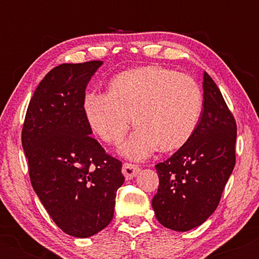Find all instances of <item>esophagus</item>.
<instances>
[{
	"mask_svg": "<svg viewBox=\"0 0 259 259\" xmlns=\"http://www.w3.org/2000/svg\"><path fill=\"white\" fill-rule=\"evenodd\" d=\"M121 171H123L125 179L130 180V179H133V178H135L136 175L139 174L140 167H139V165H136V164H133V163H124Z\"/></svg>",
	"mask_w": 259,
	"mask_h": 259,
	"instance_id": "34e87169",
	"label": "esophagus"
}]
</instances>
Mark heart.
<instances>
[{
    "mask_svg": "<svg viewBox=\"0 0 259 259\" xmlns=\"http://www.w3.org/2000/svg\"><path fill=\"white\" fill-rule=\"evenodd\" d=\"M203 95L191 76L160 65L124 70L113 76L108 94L89 92L82 111L92 132L107 144H119L132 125L139 130L121 147L133 159H142L159 146L183 147L200 123Z\"/></svg>",
    "mask_w": 259,
    "mask_h": 259,
    "instance_id": "heart-1",
    "label": "heart"
}]
</instances>
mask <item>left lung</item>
<instances>
[{"label": "left lung", "instance_id": "1", "mask_svg": "<svg viewBox=\"0 0 259 259\" xmlns=\"http://www.w3.org/2000/svg\"><path fill=\"white\" fill-rule=\"evenodd\" d=\"M236 121L213 79L203 74V108L192 138L156 165L152 207L163 227L191 230L212 215L235 167Z\"/></svg>", "mask_w": 259, "mask_h": 259}]
</instances>
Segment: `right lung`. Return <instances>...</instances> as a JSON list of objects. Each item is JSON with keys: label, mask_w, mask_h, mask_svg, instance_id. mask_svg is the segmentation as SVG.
<instances>
[{"label": "right lung", "mask_w": 259, "mask_h": 259, "mask_svg": "<svg viewBox=\"0 0 259 259\" xmlns=\"http://www.w3.org/2000/svg\"><path fill=\"white\" fill-rule=\"evenodd\" d=\"M101 61L64 63L45 75L22 130L29 177L47 213L65 234L89 237L109 224L121 162L90 138L82 111L85 89Z\"/></svg>", "instance_id": "1"}]
</instances>
